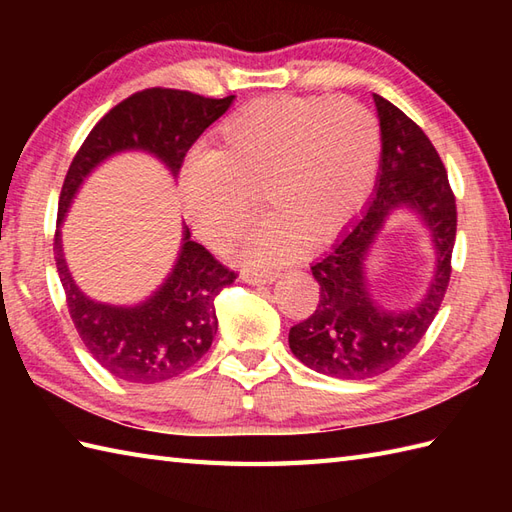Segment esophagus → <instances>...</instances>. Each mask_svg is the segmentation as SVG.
Masks as SVG:
<instances>
[{
  "mask_svg": "<svg viewBox=\"0 0 512 512\" xmlns=\"http://www.w3.org/2000/svg\"><path fill=\"white\" fill-rule=\"evenodd\" d=\"M277 279V273L273 270H262V273H257V270H242V281L246 284H270V281Z\"/></svg>",
  "mask_w": 512,
  "mask_h": 512,
  "instance_id": "obj_1",
  "label": "esophagus"
}]
</instances>
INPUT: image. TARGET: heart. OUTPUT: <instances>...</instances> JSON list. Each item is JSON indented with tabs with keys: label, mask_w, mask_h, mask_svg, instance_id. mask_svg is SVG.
Returning <instances> with one entry per match:
<instances>
[{
	"label": "heart",
	"mask_w": 512,
	"mask_h": 512,
	"mask_svg": "<svg viewBox=\"0 0 512 512\" xmlns=\"http://www.w3.org/2000/svg\"><path fill=\"white\" fill-rule=\"evenodd\" d=\"M217 147L182 169L195 231L215 250L235 244L259 206L273 215L250 235L246 259L266 266L328 242L361 209L378 169L380 125L352 99L266 96L217 129Z\"/></svg>",
	"instance_id": "heart-1"
}]
</instances>
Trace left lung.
<instances>
[{"mask_svg":"<svg viewBox=\"0 0 512 512\" xmlns=\"http://www.w3.org/2000/svg\"><path fill=\"white\" fill-rule=\"evenodd\" d=\"M383 132V156L374 200L361 220L312 266L319 303L292 325L290 350L303 365L334 378H372L398 365L420 343L451 279L458 209L447 169L429 136L396 105L374 94ZM400 203L421 211L439 248L434 284L419 306L385 313L368 297L362 262L386 215Z\"/></svg>","mask_w":512,"mask_h":512,"instance_id":"obj_1","label":"left lung"}]
</instances>
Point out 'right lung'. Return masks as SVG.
Returning <instances> with one entry per match:
<instances>
[{"mask_svg":"<svg viewBox=\"0 0 512 512\" xmlns=\"http://www.w3.org/2000/svg\"><path fill=\"white\" fill-rule=\"evenodd\" d=\"M233 103L206 99L187 90L149 88L112 107L76 151L65 173L57 224L83 178L107 156L123 149H147L176 173L191 145ZM57 270L65 303L83 345L101 367L127 383L151 385L180 376L209 352L217 332L215 299L237 279L235 270L191 242L184 228L178 264L167 284L138 308H112L88 299L65 268L59 231L54 233Z\"/></svg>","mask_w":512,"mask_h":512,"instance_id":"obj_1","label":"right lung"}]
</instances>
